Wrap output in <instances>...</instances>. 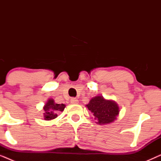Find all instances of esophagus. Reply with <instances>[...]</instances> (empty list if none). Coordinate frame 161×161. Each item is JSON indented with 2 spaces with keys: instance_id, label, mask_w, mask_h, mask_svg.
<instances>
[{
  "instance_id": "1",
  "label": "esophagus",
  "mask_w": 161,
  "mask_h": 161,
  "mask_svg": "<svg viewBox=\"0 0 161 161\" xmlns=\"http://www.w3.org/2000/svg\"><path fill=\"white\" fill-rule=\"evenodd\" d=\"M70 102H71V103H72V104H78V100L77 98L72 97L71 99H70Z\"/></svg>"
}]
</instances>
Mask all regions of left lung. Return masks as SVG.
I'll return each instance as SVG.
<instances>
[{
  "mask_svg": "<svg viewBox=\"0 0 161 161\" xmlns=\"http://www.w3.org/2000/svg\"><path fill=\"white\" fill-rule=\"evenodd\" d=\"M93 114L99 125H106L113 122L119 113V108L113 100H105L103 96L92 98L89 104L86 105Z\"/></svg>",
  "mask_w": 161,
  "mask_h": 161,
  "instance_id": "obj_1",
  "label": "left lung"
}]
</instances>
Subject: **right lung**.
<instances>
[{"label": "right lung", "instance_id": "obj_1", "mask_svg": "<svg viewBox=\"0 0 161 161\" xmlns=\"http://www.w3.org/2000/svg\"><path fill=\"white\" fill-rule=\"evenodd\" d=\"M66 105L64 104H57L53 99H49L46 103L44 109V117L45 120H52L58 116L59 112L64 110Z\"/></svg>", "mask_w": 161, "mask_h": 161}]
</instances>
